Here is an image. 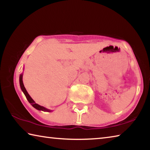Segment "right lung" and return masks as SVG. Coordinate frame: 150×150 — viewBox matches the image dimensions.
<instances>
[{"mask_svg":"<svg viewBox=\"0 0 150 150\" xmlns=\"http://www.w3.org/2000/svg\"><path fill=\"white\" fill-rule=\"evenodd\" d=\"M22 77H23V73H21V74L20 75V77H19L20 88H21V90L22 91V92L24 93V95L26 96L27 100H28V102L30 104H31V105L33 106V107L35 108V109H37V110H42V111H44V112H52V110H50V109H47L46 108L44 107V106H40V105H38V104L35 103V101L32 99L31 96H30V95L28 94V93L27 92L26 88L24 87L23 81H22Z\"/></svg>","mask_w":150,"mask_h":150,"instance_id":"obj_1","label":"right lung"}]
</instances>
